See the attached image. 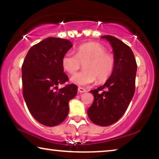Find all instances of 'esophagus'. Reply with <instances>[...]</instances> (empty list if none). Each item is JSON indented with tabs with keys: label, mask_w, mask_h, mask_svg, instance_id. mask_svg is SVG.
<instances>
[{
	"label": "esophagus",
	"mask_w": 159,
	"mask_h": 159,
	"mask_svg": "<svg viewBox=\"0 0 159 159\" xmlns=\"http://www.w3.org/2000/svg\"><path fill=\"white\" fill-rule=\"evenodd\" d=\"M78 92L79 93H84L86 92V90L84 88H78Z\"/></svg>",
	"instance_id": "obj_1"
}]
</instances>
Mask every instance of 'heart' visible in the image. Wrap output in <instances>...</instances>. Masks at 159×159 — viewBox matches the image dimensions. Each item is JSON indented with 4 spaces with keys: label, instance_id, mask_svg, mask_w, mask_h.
I'll list each match as a JSON object with an SVG mask.
<instances>
[{
    "label": "heart",
    "instance_id": "heart-1",
    "mask_svg": "<svg viewBox=\"0 0 159 159\" xmlns=\"http://www.w3.org/2000/svg\"><path fill=\"white\" fill-rule=\"evenodd\" d=\"M115 56L98 43L91 42L78 47L77 53L68 51L61 60L63 68L69 74L75 73L83 64L84 70L73 75L71 81L80 86L88 85L97 79L103 83L112 75L115 67Z\"/></svg>",
    "mask_w": 159,
    "mask_h": 159
}]
</instances>
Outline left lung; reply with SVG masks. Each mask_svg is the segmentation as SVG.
Masks as SVG:
<instances>
[{
  "label": "left lung",
  "mask_w": 159,
  "mask_h": 159,
  "mask_svg": "<svg viewBox=\"0 0 159 159\" xmlns=\"http://www.w3.org/2000/svg\"><path fill=\"white\" fill-rule=\"evenodd\" d=\"M109 41L115 56V67L106 83L90 90L94 101L88 109L95 125L107 127L119 120L129 106L135 90L137 63L131 48L111 35L101 37Z\"/></svg>",
  "instance_id": "left-lung-1"
}]
</instances>
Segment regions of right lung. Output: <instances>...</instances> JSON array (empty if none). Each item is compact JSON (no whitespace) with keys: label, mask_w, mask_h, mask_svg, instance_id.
<instances>
[{"label":"right lung","mask_w":159,"mask_h":159,"mask_svg":"<svg viewBox=\"0 0 159 159\" xmlns=\"http://www.w3.org/2000/svg\"><path fill=\"white\" fill-rule=\"evenodd\" d=\"M71 47L66 39H45L29 50L21 67L23 97L28 109L39 123L48 127L64 121L69 101L77 93L75 84L58 89V84L69 81L61 60Z\"/></svg>","instance_id":"1"}]
</instances>
